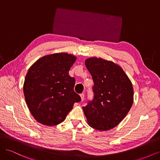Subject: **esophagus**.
<instances>
[{"mask_svg":"<svg viewBox=\"0 0 160 160\" xmlns=\"http://www.w3.org/2000/svg\"><path fill=\"white\" fill-rule=\"evenodd\" d=\"M80 97H81V101H84V99H85V94H84V93H81V94H80Z\"/></svg>","mask_w":160,"mask_h":160,"instance_id":"esophagus-1","label":"esophagus"}]
</instances>
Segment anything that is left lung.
Here are the masks:
<instances>
[{
	"label": "left lung",
	"mask_w": 160,
	"mask_h": 160,
	"mask_svg": "<svg viewBox=\"0 0 160 160\" xmlns=\"http://www.w3.org/2000/svg\"><path fill=\"white\" fill-rule=\"evenodd\" d=\"M93 80V100L83 107L87 122L98 131L114 128L125 118L133 102L132 82L123 69L98 57L85 60Z\"/></svg>",
	"instance_id": "left-lung-1"
}]
</instances>
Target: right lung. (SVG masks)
Returning a JSON list of instances; mask_svg holds the SVG:
<instances>
[{"label":"right lung","instance_id":"obj_1","mask_svg":"<svg viewBox=\"0 0 160 160\" xmlns=\"http://www.w3.org/2000/svg\"><path fill=\"white\" fill-rule=\"evenodd\" d=\"M77 57L57 52L38 59L27 71L23 85L28 109L38 123L53 126L62 123L75 102L81 101L74 91L75 79L69 71Z\"/></svg>","mask_w":160,"mask_h":160}]
</instances>
